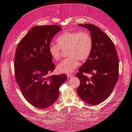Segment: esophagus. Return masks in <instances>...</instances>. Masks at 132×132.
<instances>
[{
  "label": "esophagus",
  "mask_w": 132,
  "mask_h": 132,
  "mask_svg": "<svg viewBox=\"0 0 132 132\" xmlns=\"http://www.w3.org/2000/svg\"><path fill=\"white\" fill-rule=\"evenodd\" d=\"M67 77H68V78H70L71 77H73V75L71 74H67Z\"/></svg>",
  "instance_id": "esophagus-1"
}]
</instances>
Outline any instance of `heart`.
<instances>
[{
  "label": "heart",
  "instance_id": "heart-1",
  "mask_svg": "<svg viewBox=\"0 0 132 132\" xmlns=\"http://www.w3.org/2000/svg\"><path fill=\"white\" fill-rule=\"evenodd\" d=\"M58 44L50 43L48 51L53 59L58 60L61 58V51L68 48L69 57L57 66L59 73H71L78 66L79 59L84 61L92 53L93 42L90 34L86 31H64L56 38Z\"/></svg>",
  "mask_w": 132,
  "mask_h": 132
}]
</instances>
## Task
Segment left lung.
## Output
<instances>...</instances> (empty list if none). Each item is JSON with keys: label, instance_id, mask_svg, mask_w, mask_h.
I'll use <instances>...</instances> for the list:
<instances>
[{"label": "left lung", "instance_id": "left-lung-1", "mask_svg": "<svg viewBox=\"0 0 132 132\" xmlns=\"http://www.w3.org/2000/svg\"><path fill=\"white\" fill-rule=\"evenodd\" d=\"M78 26L89 31L93 46L89 57L76 74L81 82L77 93L84 102L95 105L106 100L114 88L118 78V58L114 43L100 28L92 24ZM84 73L92 77L89 78Z\"/></svg>", "mask_w": 132, "mask_h": 132}]
</instances>
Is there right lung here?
<instances>
[{
  "mask_svg": "<svg viewBox=\"0 0 132 132\" xmlns=\"http://www.w3.org/2000/svg\"><path fill=\"white\" fill-rule=\"evenodd\" d=\"M62 30L57 25L33 27L20 41L15 56V78L25 99L39 109L53 105L59 97V86L65 74L47 75L55 69L48 45Z\"/></svg>",
  "mask_w": 132,
  "mask_h": 132,
  "instance_id": "obj_1",
  "label": "right lung"
}]
</instances>
